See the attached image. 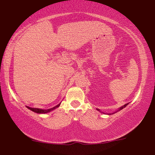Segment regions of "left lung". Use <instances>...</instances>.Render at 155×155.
Here are the masks:
<instances>
[{"mask_svg":"<svg viewBox=\"0 0 155 155\" xmlns=\"http://www.w3.org/2000/svg\"><path fill=\"white\" fill-rule=\"evenodd\" d=\"M127 104H128V103L127 104H124V106H123V107H120V108L118 109V110H117V111H120V110H121V109H122L123 108H124V107H126V106H127ZM98 111H99V110H98ZM117 111H115V112H114V113H113V114H115V113H116V112H117Z\"/></svg>","mask_w":155,"mask_h":155,"instance_id":"obj_1","label":"left lung"}]
</instances>
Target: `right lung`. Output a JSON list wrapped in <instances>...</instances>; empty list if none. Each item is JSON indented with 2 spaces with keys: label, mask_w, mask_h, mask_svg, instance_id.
Here are the masks:
<instances>
[{
  "label": "right lung",
  "mask_w": 155,
  "mask_h": 155,
  "mask_svg": "<svg viewBox=\"0 0 155 155\" xmlns=\"http://www.w3.org/2000/svg\"><path fill=\"white\" fill-rule=\"evenodd\" d=\"M59 105H60V104H57V106L52 107V108H51V109H46V110L41 109H38V108H32V107H27V108L29 109L30 110H31V111H34V112L38 113V114H46V113H48V112H50V111H52V110H54V109L57 108V107H58Z\"/></svg>",
  "instance_id": "right-lung-1"
}]
</instances>
